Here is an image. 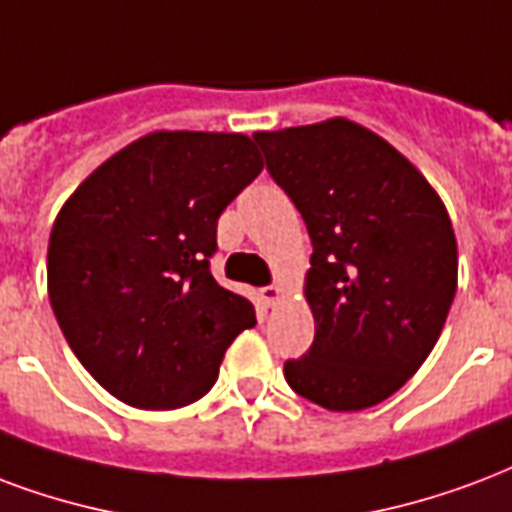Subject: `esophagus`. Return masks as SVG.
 Masks as SVG:
<instances>
[{
	"label": "esophagus",
	"instance_id": "1",
	"mask_svg": "<svg viewBox=\"0 0 512 512\" xmlns=\"http://www.w3.org/2000/svg\"><path fill=\"white\" fill-rule=\"evenodd\" d=\"M282 298H285V290H282L279 285H268L260 290V301H263L266 306H271V309H274V306L279 304Z\"/></svg>",
	"mask_w": 512,
	"mask_h": 512
}]
</instances>
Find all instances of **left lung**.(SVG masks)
Masks as SVG:
<instances>
[{
	"label": "left lung",
	"instance_id": "obj_1",
	"mask_svg": "<svg viewBox=\"0 0 512 512\" xmlns=\"http://www.w3.org/2000/svg\"><path fill=\"white\" fill-rule=\"evenodd\" d=\"M271 176L312 238L309 355L285 363L295 393L355 412L399 391L434 350L458 285L448 208L399 149L358 121L255 132Z\"/></svg>",
	"mask_w": 512,
	"mask_h": 512
}]
</instances>
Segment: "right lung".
<instances>
[{"mask_svg":"<svg viewBox=\"0 0 512 512\" xmlns=\"http://www.w3.org/2000/svg\"><path fill=\"white\" fill-rule=\"evenodd\" d=\"M241 132L154 130L94 168L48 238V298L64 339L105 391L176 410L217 382L255 306L211 276L217 219L260 176Z\"/></svg>","mask_w":512,"mask_h":512,"instance_id":"obj_1","label":"right lung"}]
</instances>
